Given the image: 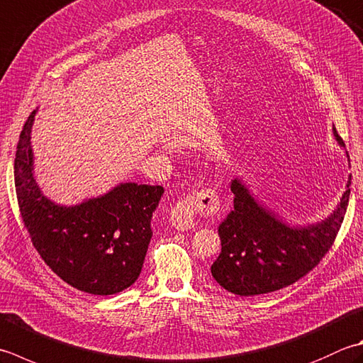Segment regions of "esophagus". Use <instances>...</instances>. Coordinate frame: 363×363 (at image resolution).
Here are the masks:
<instances>
[{"label":"esophagus","mask_w":363,"mask_h":363,"mask_svg":"<svg viewBox=\"0 0 363 363\" xmlns=\"http://www.w3.org/2000/svg\"><path fill=\"white\" fill-rule=\"evenodd\" d=\"M218 198L216 190L203 189L200 191L187 195L184 200H179L172 209L169 222L179 231H187L195 226V217L198 212L203 214H216L218 211Z\"/></svg>","instance_id":"obj_1"}]
</instances>
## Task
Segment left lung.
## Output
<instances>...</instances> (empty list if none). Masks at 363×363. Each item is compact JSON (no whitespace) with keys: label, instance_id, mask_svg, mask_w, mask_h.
I'll list each match as a JSON object with an SVG mask.
<instances>
[{"label":"left lung","instance_id":"left-lung-1","mask_svg":"<svg viewBox=\"0 0 363 363\" xmlns=\"http://www.w3.org/2000/svg\"><path fill=\"white\" fill-rule=\"evenodd\" d=\"M333 137L345 147L332 127ZM350 160V155L346 152ZM351 176L332 214L321 222L291 226L259 204L236 177L231 182L234 209L218 226L222 252L211 266L220 286L238 296H258L281 289L307 275L335 240L351 194Z\"/></svg>","mask_w":363,"mask_h":363}]
</instances>
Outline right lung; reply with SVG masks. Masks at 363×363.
I'll use <instances>...</instances> for the list:
<instances>
[{
    "label": "right lung",
    "instance_id": "obj_1",
    "mask_svg": "<svg viewBox=\"0 0 363 363\" xmlns=\"http://www.w3.org/2000/svg\"><path fill=\"white\" fill-rule=\"evenodd\" d=\"M34 110L20 133L13 177L21 218L33 245L52 271L83 293L110 296L133 285L151 242V220L162 186L123 182L74 206L42 194L34 177Z\"/></svg>",
    "mask_w": 363,
    "mask_h": 363
}]
</instances>
